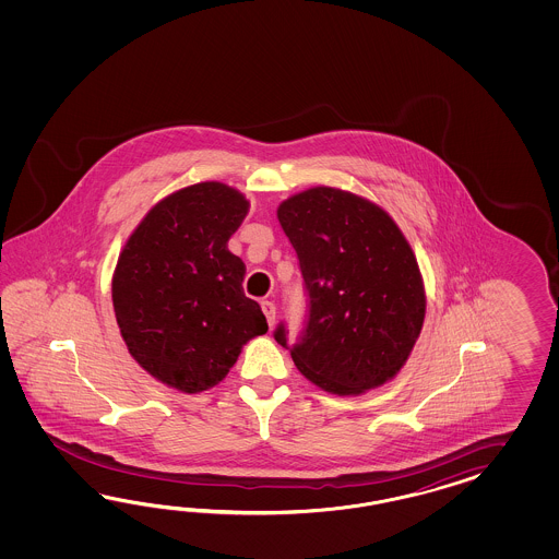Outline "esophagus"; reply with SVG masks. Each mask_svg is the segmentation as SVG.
<instances>
[{"label": "esophagus", "instance_id": "esophagus-1", "mask_svg": "<svg viewBox=\"0 0 559 559\" xmlns=\"http://www.w3.org/2000/svg\"><path fill=\"white\" fill-rule=\"evenodd\" d=\"M260 307H262V313H264L266 322H269V325H272V323H274V313H276V307H274L272 301H262Z\"/></svg>", "mask_w": 559, "mask_h": 559}]
</instances>
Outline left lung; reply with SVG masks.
<instances>
[{"label": "left lung", "mask_w": 559, "mask_h": 559, "mask_svg": "<svg viewBox=\"0 0 559 559\" xmlns=\"http://www.w3.org/2000/svg\"><path fill=\"white\" fill-rule=\"evenodd\" d=\"M276 217L293 243L307 290V320L288 346L274 340L318 388L353 395L404 367L426 313L423 274L406 237L371 201L316 187L283 201Z\"/></svg>", "instance_id": "left-lung-1"}]
</instances>
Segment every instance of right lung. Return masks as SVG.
<instances>
[{
	"mask_svg": "<svg viewBox=\"0 0 559 559\" xmlns=\"http://www.w3.org/2000/svg\"><path fill=\"white\" fill-rule=\"evenodd\" d=\"M250 203L201 182L153 206L127 239L112 276L120 336L136 362L174 390L217 385L241 346L269 332L243 293L246 266L227 250Z\"/></svg>",
	"mask_w": 559,
	"mask_h": 559,
	"instance_id": "obj_1",
	"label": "right lung"
}]
</instances>
